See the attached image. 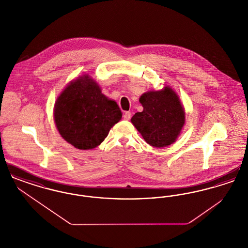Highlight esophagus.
Here are the masks:
<instances>
[{
	"mask_svg": "<svg viewBox=\"0 0 248 248\" xmlns=\"http://www.w3.org/2000/svg\"><path fill=\"white\" fill-rule=\"evenodd\" d=\"M124 120H130L131 119V112L130 111H125L124 114Z\"/></svg>",
	"mask_w": 248,
	"mask_h": 248,
	"instance_id": "esophagus-1",
	"label": "esophagus"
}]
</instances>
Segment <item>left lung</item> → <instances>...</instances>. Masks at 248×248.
<instances>
[{"label":"left lung","instance_id":"8db88e82","mask_svg":"<svg viewBox=\"0 0 248 248\" xmlns=\"http://www.w3.org/2000/svg\"><path fill=\"white\" fill-rule=\"evenodd\" d=\"M143 111L137 112L132 124L148 144L155 148L176 141L185 123V112L177 94L169 87L142 94Z\"/></svg>","mask_w":248,"mask_h":248}]
</instances>
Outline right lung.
Returning a JSON list of instances; mask_svg holds the SVG:
<instances>
[{
  "label": "right lung",
  "mask_w": 248,
  "mask_h": 248,
  "mask_svg": "<svg viewBox=\"0 0 248 248\" xmlns=\"http://www.w3.org/2000/svg\"><path fill=\"white\" fill-rule=\"evenodd\" d=\"M55 122L61 137L79 150L100 145L122 118L117 103L108 99L88 76L69 84L55 105Z\"/></svg>",
  "instance_id": "add662e5"
}]
</instances>
